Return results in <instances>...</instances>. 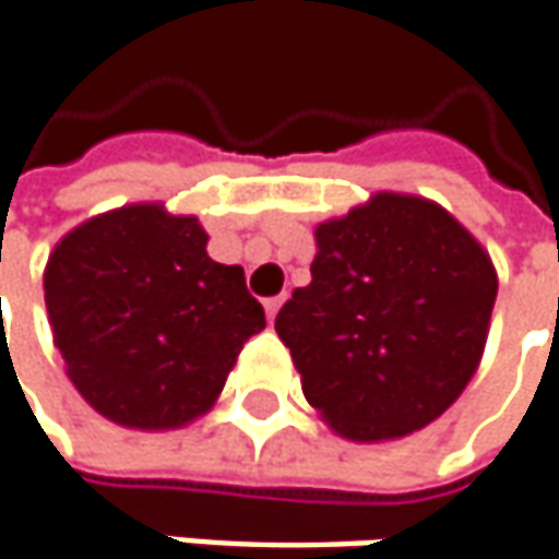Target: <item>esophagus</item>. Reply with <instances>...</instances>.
Masks as SVG:
<instances>
[{"label": "esophagus", "mask_w": 559, "mask_h": 559, "mask_svg": "<svg viewBox=\"0 0 559 559\" xmlns=\"http://www.w3.org/2000/svg\"><path fill=\"white\" fill-rule=\"evenodd\" d=\"M281 304H284V297H272V300H265V316H269V322H275Z\"/></svg>", "instance_id": "34e87169"}]
</instances>
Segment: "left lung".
Masks as SVG:
<instances>
[{"label":"left lung","instance_id":"8db88e82","mask_svg":"<svg viewBox=\"0 0 559 559\" xmlns=\"http://www.w3.org/2000/svg\"><path fill=\"white\" fill-rule=\"evenodd\" d=\"M309 272L275 331L304 397L334 435L397 441L466 391L488 341L498 272L448 209L381 190L316 225Z\"/></svg>","mask_w":559,"mask_h":559}]
</instances>
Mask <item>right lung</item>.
<instances>
[{
	"label": "right lung",
	"mask_w": 559,
	"mask_h": 559,
	"mask_svg": "<svg viewBox=\"0 0 559 559\" xmlns=\"http://www.w3.org/2000/svg\"><path fill=\"white\" fill-rule=\"evenodd\" d=\"M197 215L131 203L86 218L49 253L46 312L64 372L99 416L168 431L215 406L265 328L243 269L206 253Z\"/></svg>",
	"instance_id": "right-lung-1"
}]
</instances>
